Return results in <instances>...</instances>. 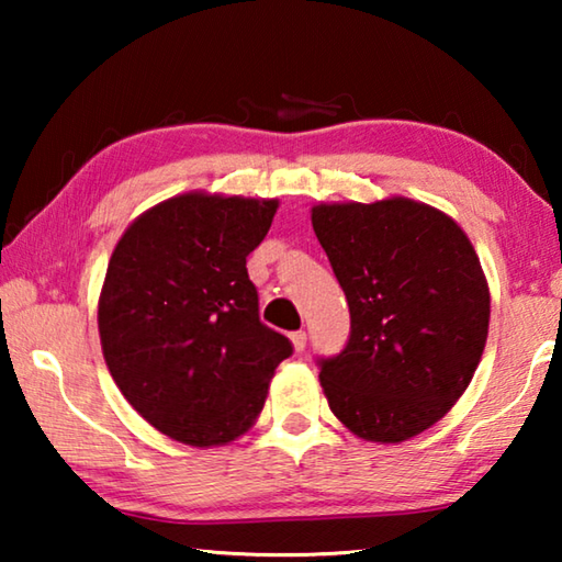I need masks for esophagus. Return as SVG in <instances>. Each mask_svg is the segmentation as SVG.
Listing matches in <instances>:
<instances>
[{
  "label": "esophagus",
  "instance_id": "34e87169",
  "mask_svg": "<svg viewBox=\"0 0 562 562\" xmlns=\"http://www.w3.org/2000/svg\"><path fill=\"white\" fill-rule=\"evenodd\" d=\"M292 345H294V349L297 351H304V347H307V331L304 329H300V331H292Z\"/></svg>",
  "mask_w": 562,
  "mask_h": 562
}]
</instances>
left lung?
Here are the masks:
<instances>
[{"instance_id":"obj_1","label":"left lung","mask_w":562,"mask_h":562,"mask_svg":"<svg viewBox=\"0 0 562 562\" xmlns=\"http://www.w3.org/2000/svg\"><path fill=\"white\" fill-rule=\"evenodd\" d=\"M349 304V339L319 359L331 414L359 439L398 443L459 402L488 337L479 255L449 215L386 198L312 207Z\"/></svg>"}]
</instances>
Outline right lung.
I'll return each instance as SVG.
<instances>
[{"label": "right lung", "mask_w": 562, "mask_h": 562, "mask_svg": "<svg viewBox=\"0 0 562 562\" xmlns=\"http://www.w3.org/2000/svg\"><path fill=\"white\" fill-rule=\"evenodd\" d=\"M274 213L278 201L183 193L136 217L111 255L103 359L126 402L170 439H237L292 355V341L260 322L245 268Z\"/></svg>", "instance_id": "right-lung-1"}]
</instances>
